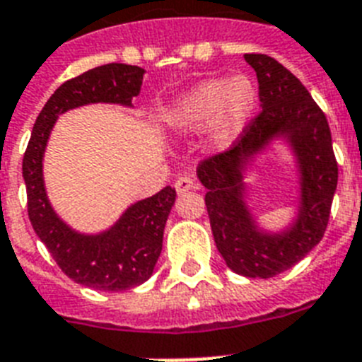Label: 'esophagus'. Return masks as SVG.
Listing matches in <instances>:
<instances>
[{
    "label": "esophagus",
    "instance_id": "obj_1",
    "mask_svg": "<svg viewBox=\"0 0 362 362\" xmlns=\"http://www.w3.org/2000/svg\"><path fill=\"white\" fill-rule=\"evenodd\" d=\"M175 187L178 193H186V191L189 189H199V182H197L195 178H191V176H180V178L176 180Z\"/></svg>",
    "mask_w": 362,
    "mask_h": 362
}]
</instances>
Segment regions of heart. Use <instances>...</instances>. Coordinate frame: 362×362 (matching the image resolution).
<instances>
[{"mask_svg": "<svg viewBox=\"0 0 362 362\" xmlns=\"http://www.w3.org/2000/svg\"><path fill=\"white\" fill-rule=\"evenodd\" d=\"M257 105V90L245 75L202 81L182 93L167 110V124L180 132L208 127L215 145H230L247 127Z\"/></svg>", "mask_w": 362, "mask_h": 362, "instance_id": "b5f03b06", "label": "heart"}]
</instances>
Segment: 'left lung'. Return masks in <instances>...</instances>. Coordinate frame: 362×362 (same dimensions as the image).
I'll return each instance as SVG.
<instances>
[{"mask_svg":"<svg viewBox=\"0 0 362 362\" xmlns=\"http://www.w3.org/2000/svg\"><path fill=\"white\" fill-rule=\"evenodd\" d=\"M257 75L261 112L254 115L232 147L199 163L209 224L226 265L248 278H272L296 265L324 238L339 180L331 130L308 88L269 54L247 53ZM285 134L299 156L303 202L287 233L261 234L242 200V163L272 135Z\"/></svg>","mask_w":362,"mask_h":362,"instance_id":"obj_1","label":"left lung"}]
</instances>
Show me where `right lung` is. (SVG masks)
<instances>
[{"label":"right lung","mask_w":362,"mask_h":362,"mask_svg":"<svg viewBox=\"0 0 362 362\" xmlns=\"http://www.w3.org/2000/svg\"><path fill=\"white\" fill-rule=\"evenodd\" d=\"M144 68L105 64L69 78L54 90L33 127L23 154L27 214L45 248L64 274L86 287L119 293L147 281L162 252L163 228L175 204V187L139 200L124 211L108 232L83 235L54 215L42 178V158L54 121L66 110L88 103H119L130 106L144 84Z\"/></svg>","instance_id":"right-lung-1"}]
</instances>
